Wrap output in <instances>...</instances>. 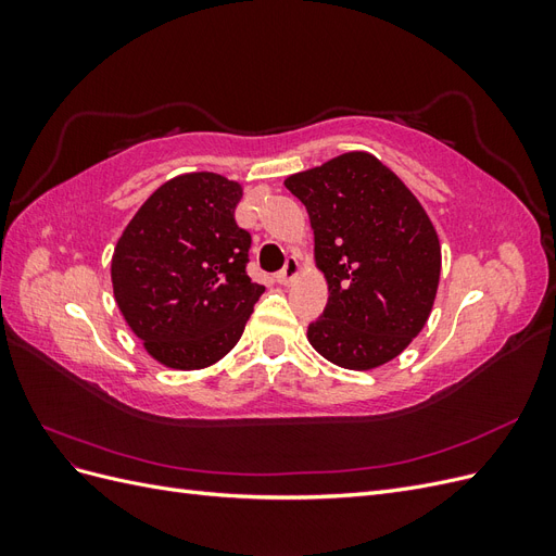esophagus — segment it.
<instances>
[{"mask_svg": "<svg viewBox=\"0 0 556 556\" xmlns=\"http://www.w3.org/2000/svg\"><path fill=\"white\" fill-rule=\"evenodd\" d=\"M299 274H301L299 260H296V257H288V262H285V268L276 276V280H278L280 285H290V282H294V280L299 278Z\"/></svg>", "mask_w": 556, "mask_h": 556, "instance_id": "esophagus-1", "label": "esophagus"}]
</instances>
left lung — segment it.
<instances>
[{"label":"left lung","mask_w":556,"mask_h":556,"mask_svg":"<svg viewBox=\"0 0 556 556\" xmlns=\"http://www.w3.org/2000/svg\"><path fill=\"white\" fill-rule=\"evenodd\" d=\"M311 217L329 301L308 343L331 364L371 371L425 329L441 278V241L403 180L352 150L285 178Z\"/></svg>","instance_id":"left-lung-1"}]
</instances>
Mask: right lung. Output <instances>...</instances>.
<instances>
[{
	"label": "right lung",
	"instance_id": "right-lung-1",
	"mask_svg": "<svg viewBox=\"0 0 556 556\" xmlns=\"http://www.w3.org/2000/svg\"><path fill=\"white\" fill-rule=\"evenodd\" d=\"M241 197V182L220 174L176 176L115 243V304L148 355L176 371L220 362L264 292L245 274L252 239L233 220Z\"/></svg>",
	"mask_w": 556,
	"mask_h": 556
}]
</instances>
